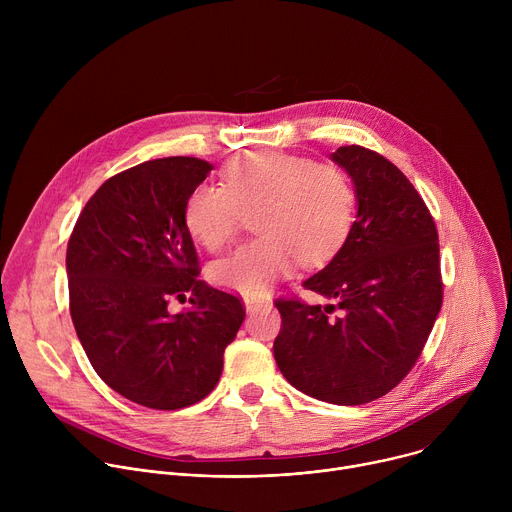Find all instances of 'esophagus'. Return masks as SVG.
<instances>
[{"instance_id":"1","label":"esophagus","mask_w":512,"mask_h":512,"mask_svg":"<svg viewBox=\"0 0 512 512\" xmlns=\"http://www.w3.org/2000/svg\"><path fill=\"white\" fill-rule=\"evenodd\" d=\"M269 306H271L269 300H245V308H247L249 314H255V312H259V310H265V308H269Z\"/></svg>"}]
</instances>
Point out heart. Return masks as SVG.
<instances>
[{
    "label": "heart",
    "instance_id": "b5f03b06",
    "mask_svg": "<svg viewBox=\"0 0 512 512\" xmlns=\"http://www.w3.org/2000/svg\"><path fill=\"white\" fill-rule=\"evenodd\" d=\"M223 184L196 186L184 204L188 233L208 251L233 241L245 212L261 237L210 267L214 285L257 298L302 261L316 267L344 245L354 221V190L334 166L255 152L225 168Z\"/></svg>",
    "mask_w": 512,
    "mask_h": 512
}]
</instances>
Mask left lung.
<instances>
[{"label": "left lung", "instance_id": "8db88e82", "mask_svg": "<svg viewBox=\"0 0 512 512\" xmlns=\"http://www.w3.org/2000/svg\"><path fill=\"white\" fill-rule=\"evenodd\" d=\"M330 158L354 184L356 218L332 261L302 285L332 304L277 300L273 356L298 391L362 405L395 389L427 342L444 298L440 243L423 198L395 164L360 145Z\"/></svg>", "mask_w": 512, "mask_h": 512}]
</instances>
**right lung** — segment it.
<instances>
[{
  "mask_svg": "<svg viewBox=\"0 0 512 512\" xmlns=\"http://www.w3.org/2000/svg\"><path fill=\"white\" fill-rule=\"evenodd\" d=\"M212 164L162 158L109 178L85 204L66 249L70 318L97 375L150 409H182L221 379L245 310L198 279L184 223L188 194ZM193 306L169 312L170 299Z\"/></svg>",
  "mask_w": 512,
  "mask_h": 512,
  "instance_id": "obj_1",
  "label": "right lung"
}]
</instances>
